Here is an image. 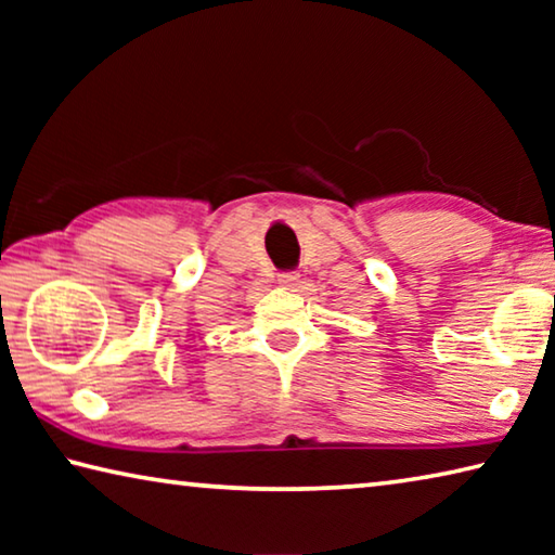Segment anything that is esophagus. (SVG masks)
Returning a JSON list of instances; mask_svg holds the SVG:
<instances>
[{
  "instance_id": "1",
  "label": "esophagus",
  "mask_w": 555,
  "mask_h": 555,
  "mask_svg": "<svg viewBox=\"0 0 555 555\" xmlns=\"http://www.w3.org/2000/svg\"><path fill=\"white\" fill-rule=\"evenodd\" d=\"M298 271H281L279 274V284L286 286V288H294L298 284Z\"/></svg>"
}]
</instances>
